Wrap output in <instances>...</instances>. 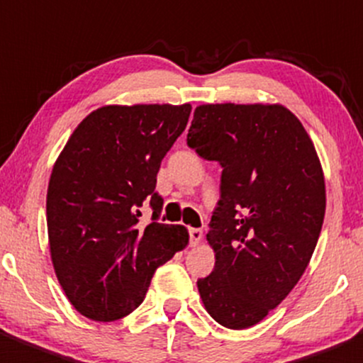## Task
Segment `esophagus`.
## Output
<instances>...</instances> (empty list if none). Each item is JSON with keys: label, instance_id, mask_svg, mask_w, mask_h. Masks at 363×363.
<instances>
[{"label": "esophagus", "instance_id": "obj_1", "mask_svg": "<svg viewBox=\"0 0 363 363\" xmlns=\"http://www.w3.org/2000/svg\"><path fill=\"white\" fill-rule=\"evenodd\" d=\"M202 241V230L200 228H189V245L199 246Z\"/></svg>", "mask_w": 363, "mask_h": 363}]
</instances>
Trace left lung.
Segmentation results:
<instances>
[{
    "label": "left lung",
    "mask_w": 363,
    "mask_h": 363,
    "mask_svg": "<svg viewBox=\"0 0 363 363\" xmlns=\"http://www.w3.org/2000/svg\"><path fill=\"white\" fill-rule=\"evenodd\" d=\"M188 145L220 161L221 199L207 230L214 269L196 282L207 314L230 330L262 321L300 282L326 209L311 136L284 104H200Z\"/></svg>",
    "instance_id": "left-lung-1"
}]
</instances>
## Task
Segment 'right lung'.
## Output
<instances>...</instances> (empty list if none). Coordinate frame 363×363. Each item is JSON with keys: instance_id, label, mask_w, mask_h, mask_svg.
Returning a JSON list of instances; mask_svg holds the SVG:
<instances>
[{"instance_id": "add662e5", "label": "right lung", "mask_w": 363, "mask_h": 363, "mask_svg": "<svg viewBox=\"0 0 363 363\" xmlns=\"http://www.w3.org/2000/svg\"><path fill=\"white\" fill-rule=\"evenodd\" d=\"M191 104H108L77 124L56 157L45 199L49 253L67 300L99 323L131 314L154 271L189 242L184 225L157 223L161 161ZM149 199L153 221L139 225Z\"/></svg>"}]
</instances>
